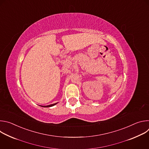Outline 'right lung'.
I'll return each instance as SVG.
<instances>
[{
    "mask_svg": "<svg viewBox=\"0 0 149 149\" xmlns=\"http://www.w3.org/2000/svg\"><path fill=\"white\" fill-rule=\"evenodd\" d=\"M58 102L56 103H55V104H51V105H45V106H42V105H40L41 106V107H52V106L56 105Z\"/></svg>",
    "mask_w": 149,
    "mask_h": 149,
    "instance_id": "1",
    "label": "right lung"
}]
</instances>
